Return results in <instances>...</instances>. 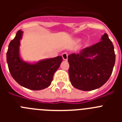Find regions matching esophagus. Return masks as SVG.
Segmentation results:
<instances>
[{"instance_id": "obj_1", "label": "esophagus", "mask_w": 122, "mask_h": 122, "mask_svg": "<svg viewBox=\"0 0 122 122\" xmlns=\"http://www.w3.org/2000/svg\"><path fill=\"white\" fill-rule=\"evenodd\" d=\"M62 57H63V59L65 60H68V54L65 52V53L62 54Z\"/></svg>"}]
</instances>
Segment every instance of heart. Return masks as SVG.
I'll use <instances>...</instances> for the list:
<instances>
[{"label": "heart", "mask_w": 122, "mask_h": 122, "mask_svg": "<svg viewBox=\"0 0 122 122\" xmlns=\"http://www.w3.org/2000/svg\"><path fill=\"white\" fill-rule=\"evenodd\" d=\"M79 41V40H77V41Z\"/></svg>", "instance_id": "b5f03b06"}]
</instances>
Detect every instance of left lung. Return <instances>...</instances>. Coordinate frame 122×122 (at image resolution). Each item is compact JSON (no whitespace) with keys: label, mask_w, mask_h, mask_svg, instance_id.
<instances>
[{"label":"left lung","mask_w":122,"mask_h":122,"mask_svg":"<svg viewBox=\"0 0 122 122\" xmlns=\"http://www.w3.org/2000/svg\"><path fill=\"white\" fill-rule=\"evenodd\" d=\"M96 56L93 59L91 57ZM70 80L79 90L90 91L100 88L107 81L113 71L116 54L114 46L107 33L101 41L83 49L79 54L68 57Z\"/></svg>","instance_id":"left-lung-1"}]
</instances>
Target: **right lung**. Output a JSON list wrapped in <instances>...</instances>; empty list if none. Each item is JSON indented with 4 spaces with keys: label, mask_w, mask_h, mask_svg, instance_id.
Returning a JSON list of instances; mask_svg holds the SVG:
<instances>
[{
    "label": "right lung",
    "mask_w": 122,
    "mask_h": 122,
    "mask_svg": "<svg viewBox=\"0 0 122 122\" xmlns=\"http://www.w3.org/2000/svg\"><path fill=\"white\" fill-rule=\"evenodd\" d=\"M22 32L19 30L10 41L6 52V61L13 78L27 89L39 90L49 87L53 76L62 62V56L41 60L35 64L23 62L19 57V46Z\"/></svg>",
    "instance_id": "obj_1"
}]
</instances>
